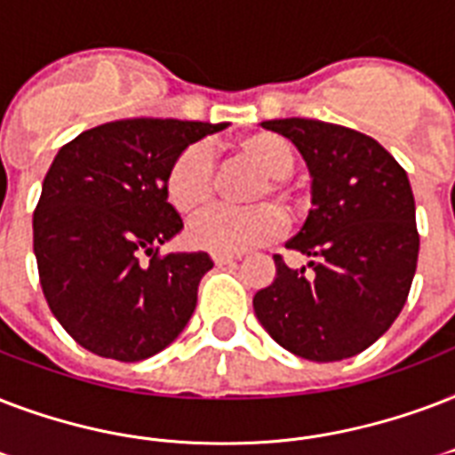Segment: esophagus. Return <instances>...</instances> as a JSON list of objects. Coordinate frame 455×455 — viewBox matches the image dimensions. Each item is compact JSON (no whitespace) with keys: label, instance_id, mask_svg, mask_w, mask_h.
<instances>
[{"label":"esophagus","instance_id":"34e87169","mask_svg":"<svg viewBox=\"0 0 455 455\" xmlns=\"http://www.w3.org/2000/svg\"><path fill=\"white\" fill-rule=\"evenodd\" d=\"M213 263L216 266H235L237 259L235 256H225V253H213Z\"/></svg>","mask_w":455,"mask_h":455}]
</instances>
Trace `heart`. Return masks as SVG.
Masks as SVG:
<instances>
[{
  "label": "heart",
  "instance_id": "obj_1",
  "mask_svg": "<svg viewBox=\"0 0 455 455\" xmlns=\"http://www.w3.org/2000/svg\"><path fill=\"white\" fill-rule=\"evenodd\" d=\"M237 151L251 164H256L266 178L253 185L249 202H275L290 211L291 195L284 180L294 171V151L283 137L251 135L239 140ZM165 195L180 213L195 216L213 202L216 175L213 158L202 144H192L172 161L165 178ZM283 230V216L273 204H256L246 209H211L192 220L188 228L189 242L211 253L246 251L253 246L266 244Z\"/></svg>",
  "mask_w": 455,
  "mask_h": 455
}]
</instances>
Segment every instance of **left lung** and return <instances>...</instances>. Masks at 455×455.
I'll return each mask as SVG.
<instances>
[{
    "instance_id": "obj_1",
    "label": "left lung",
    "mask_w": 455,
    "mask_h": 455,
    "mask_svg": "<svg viewBox=\"0 0 455 455\" xmlns=\"http://www.w3.org/2000/svg\"><path fill=\"white\" fill-rule=\"evenodd\" d=\"M287 137L311 172L304 228L287 249L308 256L291 270L275 256V280L256 291L253 311L283 348L332 363L361 354L399 318L420 237L406 171L372 137L334 123H260Z\"/></svg>"
}]
</instances>
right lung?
I'll return each instance as SVG.
<instances>
[{"instance_id": "right-lung-1", "label": "right lung", "mask_w": 455, "mask_h": 455, "mask_svg": "<svg viewBox=\"0 0 455 455\" xmlns=\"http://www.w3.org/2000/svg\"><path fill=\"white\" fill-rule=\"evenodd\" d=\"M225 128L128 118L59 149L42 182L33 244L49 308L80 347L135 363L185 330L213 260L204 251L158 256L182 230L165 178L189 144Z\"/></svg>"}]
</instances>
